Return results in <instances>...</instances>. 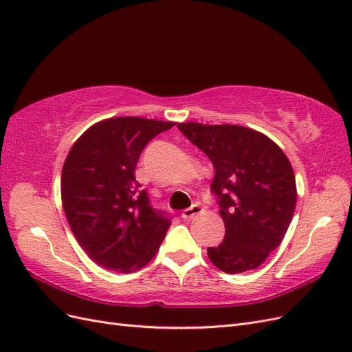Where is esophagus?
<instances>
[{
    "instance_id": "1",
    "label": "esophagus",
    "mask_w": 352,
    "mask_h": 352,
    "mask_svg": "<svg viewBox=\"0 0 352 352\" xmlns=\"http://www.w3.org/2000/svg\"><path fill=\"white\" fill-rule=\"evenodd\" d=\"M201 211H202V207H201L199 204H194L192 207H189V208L184 210V212H182V219H185V220L192 219V217L198 216Z\"/></svg>"
}]
</instances>
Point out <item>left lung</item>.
<instances>
[{
  "instance_id": "obj_1",
  "label": "left lung",
  "mask_w": 352,
  "mask_h": 352,
  "mask_svg": "<svg viewBox=\"0 0 352 352\" xmlns=\"http://www.w3.org/2000/svg\"><path fill=\"white\" fill-rule=\"evenodd\" d=\"M179 131L214 167L211 192L225 223V239L207 250L221 272L257 269L280 245L296 206L289 160L270 138L236 124L180 123Z\"/></svg>"
}]
</instances>
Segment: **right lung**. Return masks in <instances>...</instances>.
Returning <instances> with one entry per match:
<instances>
[{
    "label": "right lung",
    "mask_w": 352,
    "mask_h": 352,
    "mask_svg": "<svg viewBox=\"0 0 352 352\" xmlns=\"http://www.w3.org/2000/svg\"><path fill=\"white\" fill-rule=\"evenodd\" d=\"M175 123L114 117L91 126L63 166L61 201L74 238L107 270L136 272L151 261L170 228L135 179L141 153Z\"/></svg>",
    "instance_id": "right-lung-1"
}]
</instances>
